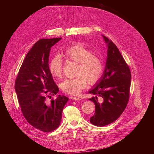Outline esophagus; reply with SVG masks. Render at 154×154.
<instances>
[{
  "label": "esophagus",
  "mask_w": 154,
  "mask_h": 154,
  "mask_svg": "<svg viewBox=\"0 0 154 154\" xmlns=\"http://www.w3.org/2000/svg\"><path fill=\"white\" fill-rule=\"evenodd\" d=\"M71 99L72 100H80V98L79 97H74V96H72L70 97Z\"/></svg>",
  "instance_id": "34e87169"
}]
</instances>
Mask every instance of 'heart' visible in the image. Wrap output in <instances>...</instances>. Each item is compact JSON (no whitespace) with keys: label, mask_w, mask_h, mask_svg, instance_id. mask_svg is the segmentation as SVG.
<instances>
[{"label":"heart","mask_w":154,"mask_h":154,"mask_svg":"<svg viewBox=\"0 0 154 154\" xmlns=\"http://www.w3.org/2000/svg\"><path fill=\"white\" fill-rule=\"evenodd\" d=\"M64 55L68 60L78 63L76 77L66 79L61 83V90L72 95L79 94L88 83H96L100 79L103 64L101 58L83 44L75 42L66 49ZM49 71L55 77H60L63 72V60L59 55L54 56L49 64Z\"/></svg>","instance_id":"1"}]
</instances>
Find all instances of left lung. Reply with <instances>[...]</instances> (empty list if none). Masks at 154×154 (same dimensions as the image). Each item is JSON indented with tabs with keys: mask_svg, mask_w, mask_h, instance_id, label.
I'll return each instance as SVG.
<instances>
[{
	"mask_svg": "<svg viewBox=\"0 0 154 154\" xmlns=\"http://www.w3.org/2000/svg\"><path fill=\"white\" fill-rule=\"evenodd\" d=\"M107 46L105 67L102 75L88 93L96 95L89 100L95 104V113L90 122L99 127L115 121L127 106L131 83V73L128 65L115 44L102 35ZM103 99L99 103L97 96Z\"/></svg>",
	"mask_w": 154,
	"mask_h": 154,
	"instance_id": "left-lung-1",
	"label": "left lung"
}]
</instances>
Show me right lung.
<instances>
[{"label":"right lung","instance_id":"obj_1","mask_svg":"<svg viewBox=\"0 0 154 154\" xmlns=\"http://www.w3.org/2000/svg\"><path fill=\"white\" fill-rule=\"evenodd\" d=\"M61 39L38 41L27 53L15 82V91L24 116L30 125L44 132L59 127L63 109L69 100L58 95L54 100H46V97L59 91L49 71V56L51 48Z\"/></svg>","mask_w":154,"mask_h":154}]
</instances>
